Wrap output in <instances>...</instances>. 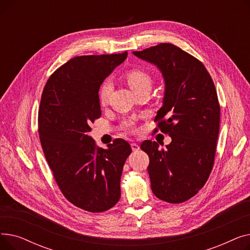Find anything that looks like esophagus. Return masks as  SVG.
<instances>
[{"label": "esophagus", "mask_w": 250, "mask_h": 250, "mask_svg": "<svg viewBox=\"0 0 250 250\" xmlns=\"http://www.w3.org/2000/svg\"><path fill=\"white\" fill-rule=\"evenodd\" d=\"M130 147H132V150H133L134 152H137V151L140 150V146L138 145V144H136V143H132V144H130Z\"/></svg>", "instance_id": "1"}]
</instances>
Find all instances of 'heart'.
<instances>
[{"mask_svg":"<svg viewBox=\"0 0 250 250\" xmlns=\"http://www.w3.org/2000/svg\"><path fill=\"white\" fill-rule=\"evenodd\" d=\"M125 78L129 85V87L134 90V92L139 89L151 86V77L150 74L142 68H132L125 72ZM112 90V85L110 82L105 81L101 84L98 91V99L101 105L107 103L110 93Z\"/></svg>","mask_w":250,"mask_h":250,"instance_id":"b5f03b06","label":"heart"}]
</instances>
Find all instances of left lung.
<instances>
[{
	"instance_id": "1",
	"label": "left lung",
	"mask_w": 250,
	"mask_h": 250,
	"mask_svg": "<svg viewBox=\"0 0 250 250\" xmlns=\"http://www.w3.org/2000/svg\"><path fill=\"white\" fill-rule=\"evenodd\" d=\"M133 54L157 65L165 81L155 132L160 129L172 141L164 149L157 142L141 144L150 159L152 191L164 202L183 203L199 192L213 169L220 128L214 82L202 62L174 44L160 43Z\"/></svg>"
}]
</instances>
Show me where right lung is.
Instances as JSON below:
<instances>
[{"mask_svg": "<svg viewBox=\"0 0 250 250\" xmlns=\"http://www.w3.org/2000/svg\"><path fill=\"white\" fill-rule=\"evenodd\" d=\"M126 57L125 51L71 59L49 77L39 105V140L58 186L70 203L91 213L107 211L120 200L123 168L132 153L123 139L102 149L88 135L101 116L100 85Z\"/></svg>", "mask_w": 250, "mask_h": 250, "instance_id": "1", "label": "right lung"}]
</instances>
